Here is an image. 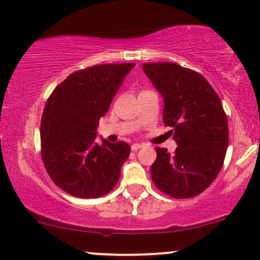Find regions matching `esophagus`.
<instances>
[{"instance_id": "34e87169", "label": "esophagus", "mask_w": 260, "mask_h": 260, "mask_svg": "<svg viewBox=\"0 0 260 260\" xmlns=\"http://www.w3.org/2000/svg\"><path fill=\"white\" fill-rule=\"evenodd\" d=\"M141 147H144V145H141V144H133V145H132V150H133V151L140 150Z\"/></svg>"}]
</instances>
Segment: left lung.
<instances>
[{
    "instance_id": "8db88e82",
    "label": "left lung",
    "mask_w": 260,
    "mask_h": 260,
    "mask_svg": "<svg viewBox=\"0 0 260 260\" xmlns=\"http://www.w3.org/2000/svg\"><path fill=\"white\" fill-rule=\"evenodd\" d=\"M143 70L164 99L162 120L172 127L174 153L157 147L152 181L166 195L190 199L212 184L228 147V122L215 90L199 72L175 63H147Z\"/></svg>"
}]
</instances>
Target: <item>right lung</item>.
Masks as SVG:
<instances>
[{
	"label": "right lung",
	"instance_id": "1",
	"mask_svg": "<svg viewBox=\"0 0 260 260\" xmlns=\"http://www.w3.org/2000/svg\"><path fill=\"white\" fill-rule=\"evenodd\" d=\"M136 64L76 71L55 88L41 117V158L55 185L75 197L98 199L117 184L131 153L127 143H96L99 121Z\"/></svg>",
	"mask_w": 260,
	"mask_h": 260
}]
</instances>
